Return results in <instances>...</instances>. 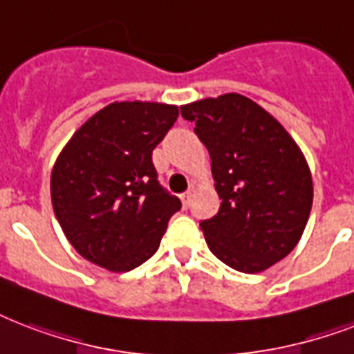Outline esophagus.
<instances>
[{
  "mask_svg": "<svg viewBox=\"0 0 354 354\" xmlns=\"http://www.w3.org/2000/svg\"><path fill=\"white\" fill-rule=\"evenodd\" d=\"M191 196H193V189H187L185 193H182V196H180V198H182L183 207H189V204H191Z\"/></svg>",
  "mask_w": 354,
  "mask_h": 354,
  "instance_id": "esophagus-1",
  "label": "esophagus"
}]
</instances>
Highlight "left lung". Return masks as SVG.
<instances>
[{"mask_svg": "<svg viewBox=\"0 0 354 354\" xmlns=\"http://www.w3.org/2000/svg\"><path fill=\"white\" fill-rule=\"evenodd\" d=\"M182 117L212 158L221 207L201 228L213 254L241 273H260L295 249L314 187L303 152L282 124L241 94L183 105Z\"/></svg>", "mask_w": 354, "mask_h": 354, "instance_id": "left-lung-1", "label": "left lung"}]
</instances>
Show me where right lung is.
Segmentation results:
<instances>
[{"mask_svg":"<svg viewBox=\"0 0 354 354\" xmlns=\"http://www.w3.org/2000/svg\"><path fill=\"white\" fill-rule=\"evenodd\" d=\"M176 105L115 102L88 118L51 171V204L85 260L131 271L158 250L180 198L158 182L152 150L176 122Z\"/></svg>","mask_w":354,"mask_h":354,"instance_id":"1","label":"right lung"}]
</instances>
